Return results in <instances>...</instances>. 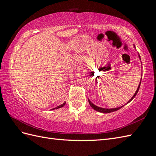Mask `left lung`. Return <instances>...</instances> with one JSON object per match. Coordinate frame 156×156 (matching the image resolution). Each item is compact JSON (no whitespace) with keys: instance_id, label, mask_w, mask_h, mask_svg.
I'll return each mask as SVG.
<instances>
[{"instance_id":"obj_1","label":"left lung","mask_w":156,"mask_h":156,"mask_svg":"<svg viewBox=\"0 0 156 156\" xmlns=\"http://www.w3.org/2000/svg\"><path fill=\"white\" fill-rule=\"evenodd\" d=\"M133 46H134V47H135V48H136V47H135L134 44H133ZM138 57H139L140 60L141 61V58H140V55H139V54H138ZM141 67H142V66H141ZM141 68H142V67H141ZM141 76H142V73H141ZM141 79H140V84H139V85H138V87H137V90H136V93H134V95H133L132 98H131L129 99V101H128L127 103H126V104L124 105H126V104H127V103H129L131 101H132V99L135 98V97H136V95H137V93L138 91H139V89H140V85H141ZM88 101H89V105H91V107H92V108H93V109H95V111H97V112H101V113H111V112H115V111H117V110L120 109L121 108H122V107H123L124 106V105H122V106L119 107H116V108L107 109V108H103V107H98V106H97V105H94V104H93V103L91 101H90V100L89 99V98H88Z\"/></svg>"}]
</instances>
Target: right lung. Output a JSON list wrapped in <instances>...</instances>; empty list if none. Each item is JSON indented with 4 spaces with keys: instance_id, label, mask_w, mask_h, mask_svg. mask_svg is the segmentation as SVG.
I'll return each instance as SVG.
<instances>
[{
    "instance_id": "add662e5",
    "label": "right lung",
    "mask_w": 156,
    "mask_h": 156,
    "mask_svg": "<svg viewBox=\"0 0 156 156\" xmlns=\"http://www.w3.org/2000/svg\"><path fill=\"white\" fill-rule=\"evenodd\" d=\"M65 103H66V102H64V103H63V104H61V105H58V106H57V107H55V108L52 109L51 110H53V109H58V108H61V107H63V106L65 105Z\"/></svg>"
}]
</instances>
